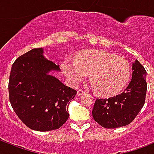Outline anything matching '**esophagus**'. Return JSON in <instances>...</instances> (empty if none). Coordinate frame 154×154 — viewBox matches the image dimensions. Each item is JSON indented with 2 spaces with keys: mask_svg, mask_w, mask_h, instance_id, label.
Masks as SVG:
<instances>
[{
  "mask_svg": "<svg viewBox=\"0 0 154 154\" xmlns=\"http://www.w3.org/2000/svg\"><path fill=\"white\" fill-rule=\"evenodd\" d=\"M85 92L83 91L82 89H78V90H77V95H78V96H82L83 94H85Z\"/></svg>",
  "mask_w": 154,
  "mask_h": 154,
  "instance_id": "34e87169",
  "label": "esophagus"
}]
</instances>
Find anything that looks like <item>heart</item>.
Returning <instances> with one entry per match:
<instances>
[{
    "label": "heart",
    "mask_w": 154,
    "mask_h": 154,
    "mask_svg": "<svg viewBox=\"0 0 154 154\" xmlns=\"http://www.w3.org/2000/svg\"><path fill=\"white\" fill-rule=\"evenodd\" d=\"M60 67L65 77L72 85L79 84L91 74L92 85L97 94L104 97L120 93L131 74L128 60L104 50L82 51L76 59H65Z\"/></svg>",
    "instance_id": "1"
}]
</instances>
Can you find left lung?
<instances>
[{
  "label": "left lung",
  "instance_id": "left-lung-1",
  "mask_svg": "<svg viewBox=\"0 0 154 154\" xmlns=\"http://www.w3.org/2000/svg\"><path fill=\"white\" fill-rule=\"evenodd\" d=\"M132 65V79L124 92L109 98H97L94 103V119L104 128L115 129L129 125L145 104L146 71L137 60Z\"/></svg>",
  "mask_w": 154,
  "mask_h": 154
}]
</instances>
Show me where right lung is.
Returning a JSON list of instances; mask_svg holds the SVG:
<instances>
[{"mask_svg": "<svg viewBox=\"0 0 154 154\" xmlns=\"http://www.w3.org/2000/svg\"><path fill=\"white\" fill-rule=\"evenodd\" d=\"M60 71L47 60L43 48L32 49L17 59L11 69L8 94L14 112L30 129L41 132L62 126L77 91L49 74Z\"/></svg>", "mask_w": 154, "mask_h": 154, "instance_id": "add662e5", "label": "right lung"}]
</instances>
